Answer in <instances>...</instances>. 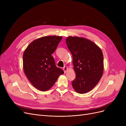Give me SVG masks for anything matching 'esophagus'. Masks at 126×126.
<instances>
[{
  "label": "esophagus",
  "instance_id": "obj_1",
  "mask_svg": "<svg viewBox=\"0 0 126 126\" xmlns=\"http://www.w3.org/2000/svg\"><path fill=\"white\" fill-rule=\"evenodd\" d=\"M68 70V68H67V67H66V66H64L63 68V71H64V73H66V71H67V70Z\"/></svg>",
  "mask_w": 126,
  "mask_h": 126
}]
</instances>
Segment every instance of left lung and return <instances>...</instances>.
I'll use <instances>...</instances> for the list:
<instances>
[{"label":"left lung","mask_w":126,"mask_h":126,"mask_svg":"<svg viewBox=\"0 0 126 126\" xmlns=\"http://www.w3.org/2000/svg\"><path fill=\"white\" fill-rule=\"evenodd\" d=\"M66 44L73 58L76 78L72 86L79 94L92 90L104 72V57L97 45L85 38L68 37Z\"/></svg>","instance_id":"left-lung-1"}]
</instances>
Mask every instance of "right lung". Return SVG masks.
<instances>
[{
	"instance_id": "obj_1",
	"label": "right lung",
	"mask_w": 126,
	"mask_h": 126,
	"mask_svg": "<svg viewBox=\"0 0 126 126\" xmlns=\"http://www.w3.org/2000/svg\"><path fill=\"white\" fill-rule=\"evenodd\" d=\"M62 36L39 38L32 42L23 54V68L27 77L36 88L49 90L59 76L64 73L56 67L52 54L62 39Z\"/></svg>"
}]
</instances>
